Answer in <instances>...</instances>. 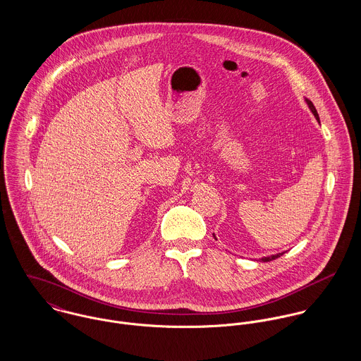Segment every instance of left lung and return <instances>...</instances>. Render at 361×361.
<instances>
[{"label": "left lung", "mask_w": 361, "mask_h": 361, "mask_svg": "<svg viewBox=\"0 0 361 361\" xmlns=\"http://www.w3.org/2000/svg\"><path fill=\"white\" fill-rule=\"evenodd\" d=\"M306 103L309 105L310 109H311V112L314 114V116L317 118V121L319 122V116H318V112H317V109H315V106H314V104L311 103L310 100H306ZM283 253H278V255H274V256H269V257H262L261 258V261H264V262H267V261H272V259H275V258L281 257Z\"/></svg>", "instance_id": "1"}]
</instances>
